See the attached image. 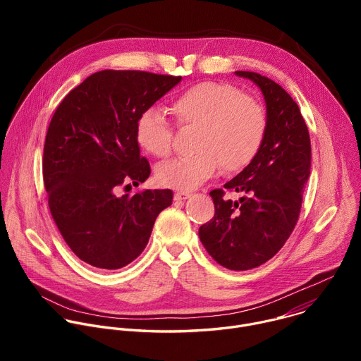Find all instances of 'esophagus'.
<instances>
[{
    "instance_id": "1",
    "label": "esophagus",
    "mask_w": 361,
    "mask_h": 361,
    "mask_svg": "<svg viewBox=\"0 0 361 361\" xmlns=\"http://www.w3.org/2000/svg\"><path fill=\"white\" fill-rule=\"evenodd\" d=\"M190 192H187V191H177L176 194H174V200L176 201H183V200H187V198H190Z\"/></svg>"
}]
</instances>
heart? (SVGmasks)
<instances>
[{"label": "heart", "mask_w": 361, "mask_h": 361, "mask_svg": "<svg viewBox=\"0 0 361 361\" xmlns=\"http://www.w3.org/2000/svg\"><path fill=\"white\" fill-rule=\"evenodd\" d=\"M178 127L195 128L192 156L177 157L159 166V181L176 190H192L207 181L217 169L238 171L260 151L267 128L262 102L223 82L205 81L181 92L171 104ZM135 138L154 157L171 152L173 128L156 109L137 120Z\"/></svg>", "instance_id": "obj_1"}]
</instances>
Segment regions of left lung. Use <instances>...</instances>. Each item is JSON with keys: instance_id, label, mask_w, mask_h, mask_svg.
Wrapping results in <instances>:
<instances>
[{"instance_id": "8db88e82", "label": "left lung", "mask_w": 361, "mask_h": 361, "mask_svg": "<svg viewBox=\"0 0 361 361\" xmlns=\"http://www.w3.org/2000/svg\"><path fill=\"white\" fill-rule=\"evenodd\" d=\"M264 95L266 137L254 160L224 188L241 197L231 201L224 190L210 192L216 214L200 227L202 245L223 267L244 271L274 257L293 233L310 177L312 144L295 101L273 80L251 71H235Z\"/></svg>"}]
</instances>
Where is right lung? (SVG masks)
Returning a JSON list of instances; mask_svg holds the SVG:
<instances>
[{"label": "right lung", "instance_id": "obj_1", "mask_svg": "<svg viewBox=\"0 0 361 361\" xmlns=\"http://www.w3.org/2000/svg\"><path fill=\"white\" fill-rule=\"evenodd\" d=\"M180 81L102 70L71 90L51 118L42 159L49 212L73 252L92 267L117 270L134 262L173 202L171 190L117 191L148 178L135 124Z\"/></svg>", "mask_w": 361, "mask_h": 361}]
</instances>
